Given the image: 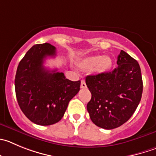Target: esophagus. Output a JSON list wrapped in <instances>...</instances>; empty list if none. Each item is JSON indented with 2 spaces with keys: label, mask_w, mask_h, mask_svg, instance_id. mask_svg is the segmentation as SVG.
Listing matches in <instances>:
<instances>
[{
  "label": "esophagus",
  "mask_w": 156,
  "mask_h": 156,
  "mask_svg": "<svg viewBox=\"0 0 156 156\" xmlns=\"http://www.w3.org/2000/svg\"><path fill=\"white\" fill-rule=\"evenodd\" d=\"M81 88H83V89L87 88V84H86L85 80H81Z\"/></svg>",
  "instance_id": "obj_1"
}]
</instances>
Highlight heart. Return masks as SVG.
<instances>
[{"label":"heart","mask_w":156,"mask_h":156,"mask_svg":"<svg viewBox=\"0 0 156 156\" xmlns=\"http://www.w3.org/2000/svg\"><path fill=\"white\" fill-rule=\"evenodd\" d=\"M112 65V60L108 56L94 55L83 59L79 63V66L83 70H91L96 74H102L109 70Z\"/></svg>","instance_id":"b5f03b06"}]
</instances>
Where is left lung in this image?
Listing matches in <instances>:
<instances>
[{
    "label": "left lung",
    "mask_w": 156,
    "mask_h": 156,
    "mask_svg": "<svg viewBox=\"0 0 156 156\" xmlns=\"http://www.w3.org/2000/svg\"><path fill=\"white\" fill-rule=\"evenodd\" d=\"M117 65L111 72L86 77L92 94L87 111L93 123L105 129L117 128L128 121L142 98L143 84L138 62L121 50Z\"/></svg>",
    "instance_id": "obj_1"
}]
</instances>
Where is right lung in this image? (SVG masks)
Here are the masks:
<instances>
[{"label": "right lung", "instance_id": "obj_1", "mask_svg": "<svg viewBox=\"0 0 156 156\" xmlns=\"http://www.w3.org/2000/svg\"><path fill=\"white\" fill-rule=\"evenodd\" d=\"M55 56L56 47L51 44H36L20 60L16 73L19 106L31 122L40 126L58 122L80 87V80L71 81L63 73L44 67L45 59Z\"/></svg>", "mask_w": 156, "mask_h": 156}]
</instances>
